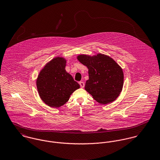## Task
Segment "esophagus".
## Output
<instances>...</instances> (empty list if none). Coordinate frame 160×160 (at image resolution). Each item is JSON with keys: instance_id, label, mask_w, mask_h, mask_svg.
<instances>
[{"instance_id": "34e87169", "label": "esophagus", "mask_w": 160, "mask_h": 160, "mask_svg": "<svg viewBox=\"0 0 160 160\" xmlns=\"http://www.w3.org/2000/svg\"><path fill=\"white\" fill-rule=\"evenodd\" d=\"M79 84H80L81 88H83L85 87V83L83 82H80Z\"/></svg>"}]
</instances>
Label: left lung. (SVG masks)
<instances>
[{
	"instance_id": "8db88e82",
	"label": "left lung",
	"mask_w": 160,
	"mask_h": 160,
	"mask_svg": "<svg viewBox=\"0 0 160 160\" xmlns=\"http://www.w3.org/2000/svg\"><path fill=\"white\" fill-rule=\"evenodd\" d=\"M77 59L88 69L85 90L102 104L114 101L120 94L124 81L122 68L110 57L99 53L92 56L80 54Z\"/></svg>"
}]
</instances>
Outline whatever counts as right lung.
<instances>
[{
    "instance_id": "right-lung-1",
    "label": "right lung",
    "mask_w": 160,
    "mask_h": 160,
    "mask_svg": "<svg viewBox=\"0 0 160 160\" xmlns=\"http://www.w3.org/2000/svg\"><path fill=\"white\" fill-rule=\"evenodd\" d=\"M66 60L56 57L40 71L36 80L41 99L49 107H59L66 104L79 84L65 68Z\"/></svg>"
}]
</instances>
